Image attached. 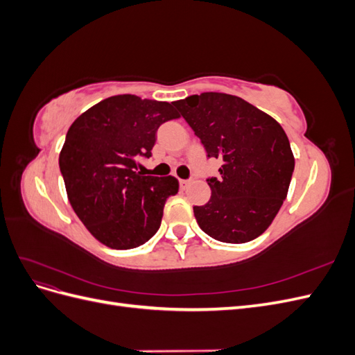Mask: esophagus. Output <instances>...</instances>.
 Wrapping results in <instances>:
<instances>
[{
	"mask_svg": "<svg viewBox=\"0 0 355 355\" xmlns=\"http://www.w3.org/2000/svg\"><path fill=\"white\" fill-rule=\"evenodd\" d=\"M179 184H180V188L182 189H185L188 185H189V180H185V179H180L179 180Z\"/></svg>",
	"mask_w": 355,
	"mask_h": 355,
	"instance_id": "esophagus-1",
	"label": "esophagus"
}]
</instances>
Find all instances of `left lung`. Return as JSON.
Here are the masks:
<instances>
[{
  "label": "left lung",
  "instance_id": "1",
  "mask_svg": "<svg viewBox=\"0 0 355 355\" xmlns=\"http://www.w3.org/2000/svg\"><path fill=\"white\" fill-rule=\"evenodd\" d=\"M209 158L222 161L219 178H209L211 197L194 206L200 228L211 239L252 241L272 223L287 197L295 158L272 116L241 98L201 93L173 102Z\"/></svg>",
  "mask_w": 355,
  "mask_h": 355
}]
</instances>
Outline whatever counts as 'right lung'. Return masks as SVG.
I'll return each instance as SVG.
<instances>
[{"instance_id": "1", "label": "right lung", "mask_w": 355, "mask_h": 355, "mask_svg": "<svg viewBox=\"0 0 355 355\" xmlns=\"http://www.w3.org/2000/svg\"><path fill=\"white\" fill-rule=\"evenodd\" d=\"M179 118L173 103L118 94L72 123L59 155L68 200L96 240L135 249L158 231L173 176H144L139 159L151 157L158 127Z\"/></svg>"}]
</instances>
